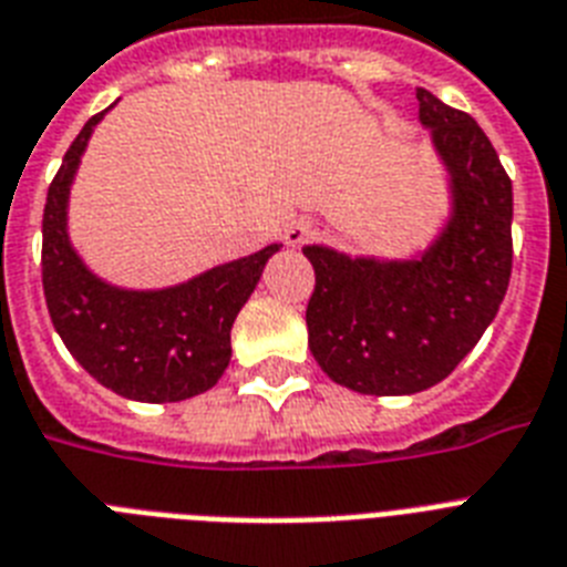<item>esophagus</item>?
<instances>
[{
    "label": "esophagus",
    "instance_id": "34e87169",
    "mask_svg": "<svg viewBox=\"0 0 567 567\" xmlns=\"http://www.w3.org/2000/svg\"><path fill=\"white\" fill-rule=\"evenodd\" d=\"M285 244H288V247H302V244H306V240H311L315 238V226H311L309 220H293V223H288V229H285Z\"/></svg>",
    "mask_w": 567,
    "mask_h": 567
}]
</instances>
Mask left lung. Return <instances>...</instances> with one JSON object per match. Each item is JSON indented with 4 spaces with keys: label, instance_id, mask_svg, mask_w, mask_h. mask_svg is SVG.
Here are the masks:
<instances>
[{
    "label": "left lung",
    "instance_id": "obj_1",
    "mask_svg": "<svg viewBox=\"0 0 567 567\" xmlns=\"http://www.w3.org/2000/svg\"><path fill=\"white\" fill-rule=\"evenodd\" d=\"M417 120L447 176V214L409 256L302 247L315 267L309 347L332 382L373 396L447 379L492 327L512 276V182L474 117L417 87Z\"/></svg>",
    "mask_w": 567,
    "mask_h": 567
}]
</instances>
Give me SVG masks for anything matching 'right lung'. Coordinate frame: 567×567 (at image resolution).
Segmentation results:
<instances>
[{
  "mask_svg": "<svg viewBox=\"0 0 567 567\" xmlns=\"http://www.w3.org/2000/svg\"><path fill=\"white\" fill-rule=\"evenodd\" d=\"M105 114L84 123L49 185L43 208L49 318L75 362L114 394L137 403H179L217 385L231 359V323L282 244L167 288H123L93 274L70 240V188Z\"/></svg>",
  "mask_w": 567,
  "mask_h": 567,
  "instance_id": "right-lung-1",
  "label": "right lung"
}]
</instances>
